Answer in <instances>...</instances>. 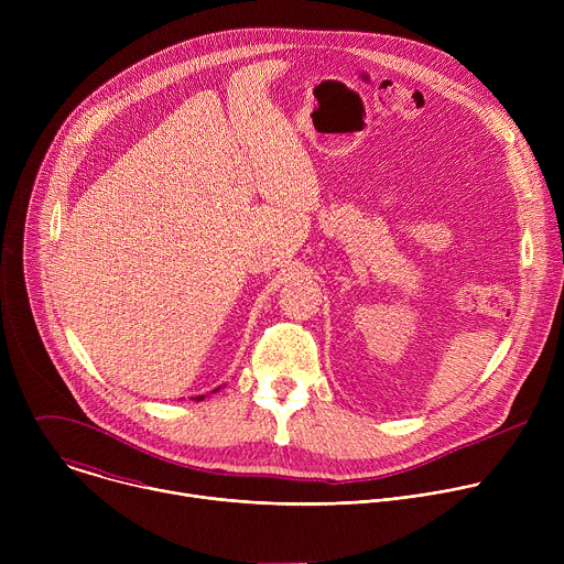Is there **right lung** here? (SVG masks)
Returning <instances> with one entry per match:
<instances>
[{
    "instance_id": "right-lung-1",
    "label": "right lung",
    "mask_w": 564,
    "mask_h": 564,
    "mask_svg": "<svg viewBox=\"0 0 564 564\" xmlns=\"http://www.w3.org/2000/svg\"><path fill=\"white\" fill-rule=\"evenodd\" d=\"M216 390H218V388H216ZM194 399H196V401H200V399H205V394H200V397H194Z\"/></svg>"
}]
</instances>
